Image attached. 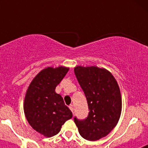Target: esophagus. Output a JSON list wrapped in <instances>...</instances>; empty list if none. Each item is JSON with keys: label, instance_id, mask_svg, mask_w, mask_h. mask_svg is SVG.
<instances>
[{"label": "esophagus", "instance_id": "esophagus-1", "mask_svg": "<svg viewBox=\"0 0 148 148\" xmlns=\"http://www.w3.org/2000/svg\"><path fill=\"white\" fill-rule=\"evenodd\" d=\"M69 108H70V110H71L73 113L74 112V106H73V104H70V105L69 106Z\"/></svg>", "mask_w": 148, "mask_h": 148}]
</instances>
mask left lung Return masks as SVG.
Instances as JSON below:
<instances>
[{"label": "left lung", "instance_id": "8db88e82", "mask_svg": "<svg viewBox=\"0 0 148 148\" xmlns=\"http://www.w3.org/2000/svg\"><path fill=\"white\" fill-rule=\"evenodd\" d=\"M74 72L90 110L84 119L75 116L74 122L84 138L99 140L108 135L119 119L121 98L118 83L109 71L96 66H78Z\"/></svg>", "mask_w": 148, "mask_h": 148}]
</instances>
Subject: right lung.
I'll return each instance as SVG.
<instances>
[{"label":"right lung","instance_id":"obj_1","mask_svg":"<svg viewBox=\"0 0 148 148\" xmlns=\"http://www.w3.org/2000/svg\"><path fill=\"white\" fill-rule=\"evenodd\" d=\"M68 70L64 66L41 70L26 93L23 106L26 118L34 130L45 136L58 134L65 121L73 117L61 95L55 91Z\"/></svg>","mask_w":148,"mask_h":148}]
</instances>
